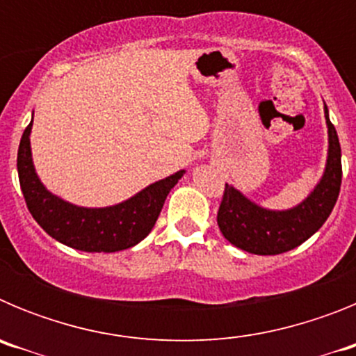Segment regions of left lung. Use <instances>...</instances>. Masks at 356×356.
Returning <instances> with one entry per match:
<instances>
[{
  "instance_id": "8db88e82",
  "label": "left lung",
  "mask_w": 356,
  "mask_h": 356,
  "mask_svg": "<svg viewBox=\"0 0 356 356\" xmlns=\"http://www.w3.org/2000/svg\"><path fill=\"white\" fill-rule=\"evenodd\" d=\"M325 119L328 127L325 171L316 187L298 205L285 210L266 209L244 196L234 185L226 184L217 225L226 241L235 248L253 254L285 253L303 244L325 225L337 203L342 181L341 144L326 105Z\"/></svg>"
}]
</instances>
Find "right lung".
<instances>
[{
    "mask_svg": "<svg viewBox=\"0 0 356 356\" xmlns=\"http://www.w3.org/2000/svg\"><path fill=\"white\" fill-rule=\"evenodd\" d=\"M31 127L33 118L21 137L17 151L19 184L24 201L46 234L78 251L114 253L139 244L155 226L171 188L185 175V169H180L115 205H74L53 194L40 181L31 159Z\"/></svg>",
    "mask_w": 356,
    "mask_h": 356,
    "instance_id": "add662e5",
    "label": "right lung"
}]
</instances>
